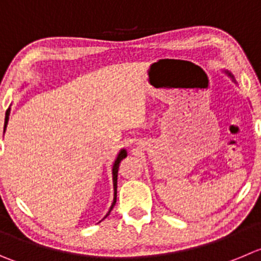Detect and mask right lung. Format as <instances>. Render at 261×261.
Listing matches in <instances>:
<instances>
[{
	"instance_id": "add662e5",
	"label": "right lung",
	"mask_w": 261,
	"mask_h": 261,
	"mask_svg": "<svg viewBox=\"0 0 261 261\" xmlns=\"http://www.w3.org/2000/svg\"><path fill=\"white\" fill-rule=\"evenodd\" d=\"M9 115H10V108L6 110V116H5V130H6V125H7V121H9ZM124 158H126V152L125 150H121L120 152H119L118 158H116L115 163H114L113 165V180H114V201H113V205H111L110 210H109V213L106 214V217H108L109 214H110V212L113 210V207L115 206V202H116V183H118V170H119V164H120V161L123 160ZM105 217V218H106Z\"/></svg>"
}]
</instances>
